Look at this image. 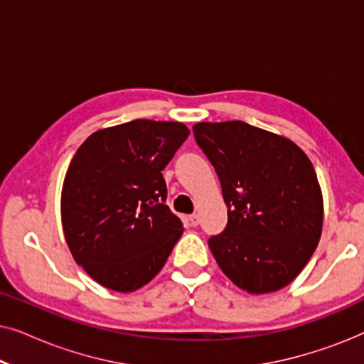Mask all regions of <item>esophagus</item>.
<instances>
[{"mask_svg":"<svg viewBox=\"0 0 364 364\" xmlns=\"http://www.w3.org/2000/svg\"><path fill=\"white\" fill-rule=\"evenodd\" d=\"M188 222H191L192 227H197L198 223H200V217H198V213H192V215H188Z\"/></svg>","mask_w":364,"mask_h":364,"instance_id":"34e87169","label":"esophagus"}]
</instances>
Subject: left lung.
Here are the masks:
<instances>
[{
  "label": "left lung",
  "mask_w": 364,
  "mask_h": 364,
  "mask_svg": "<svg viewBox=\"0 0 364 364\" xmlns=\"http://www.w3.org/2000/svg\"><path fill=\"white\" fill-rule=\"evenodd\" d=\"M192 131L228 208L227 227L208 238L218 267L248 293L287 287L321 235L323 197L310 159L288 139L242 121Z\"/></svg>",
  "instance_id": "obj_1"
}]
</instances>
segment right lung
<instances>
[{"label": "right lung", "mask_w": 364, "mask_h": 364, "mask_svg": "<svg viewBox=\"0 0 364 364\" xmlns=\"http://www.w3.org/2000/svg\"><path fill=\"white\" fill-rule=\"evenodd\" d=\"M188 134L181 122L137 119L94 132L74 154L61 196L64 237L77 265L109 290L151 282L181 238L162 171Z\"/></svg>", "instance_id": "1"}]
</instances>
